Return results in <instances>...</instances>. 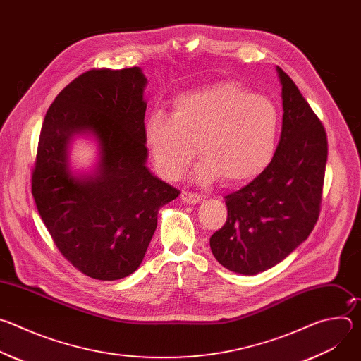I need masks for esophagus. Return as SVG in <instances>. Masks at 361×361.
Returning <instances> with one entry per match:
<instances>
[{"instance_id": "obj_1", "label": "esophagus", "mask_w": 361, "mask_h": 361, "mask_svg": "<svg viewBox=\"0 0 361 361\" xmlns=\"http://www.w3.org/2000/svg\"><path fill=\"white\" fill-rule=\"evenodd\" d=\"M183 202H187V204H197L201 201V195L200 194H195V192H190V191H181L180 194Z\"/></svg>"}]
</instances>
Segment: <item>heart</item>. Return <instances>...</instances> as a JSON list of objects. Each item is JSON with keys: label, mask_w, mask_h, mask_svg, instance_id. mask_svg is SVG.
Here are the masks:
<instances>
[{"label": "heart", "mask_w": 361, "mask_h": 361, "mask_svg": "<svg viewBox=\"0 0 361 361\" xmlns=\"http://www.w3.org/2000/svg\"><path fill=\"white\" fill-rule=\"evenodd\" d=\"M279 110L274 102L251 94L235 81H220L184 92L173 101L170 118L152 113L145 142L159 170L178 177L191 163L197 145L201 181L221 178L227 185L250 181L271 161Z\"/></svg>", "instance_id": "b5f03b06"}]
</instances>
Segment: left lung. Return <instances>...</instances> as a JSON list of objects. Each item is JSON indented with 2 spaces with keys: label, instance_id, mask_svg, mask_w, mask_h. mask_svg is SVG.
Returning a JSON list of instances; mask_svg holds the SVG:
<instances>
[{
  "label": "left lung",
  "instance_id": "8db88e82",
  "mask_svg": "<svg viewBox=\"0 0 361 361\" xmlns=\"http://www.w3.org/2000/svg\"><path fill=\"white\" fill-rule=\"evenodd\" d=\"M283 127L270 164L226 195L227 220L210 237L217 262L252 276L271 269L313 231L323 195L327 134L294 81L277 67Z\"/></svg>",
  "mask_w": 361,
  "mask_h": 361
}]
</instances>
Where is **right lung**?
<instances>
[{
  "instance_id": "add662e5",
  "label": "right lung",
  "mask_w": 361,
  "mask_h": 361,
  "mask_svg": "<svg viewBox=\"0 0 361 361\" xmlns=\"http://www.w3.org/2000/svg\"><path fill=\"white\" fill-rule=\"evenodd\" d=\"M145 84L138 67L85 71L56 97L41 127L31 174L37 210L60 252L95 280L138 269L160 207L180 194L145 167ZM81 132L102 147L95 176L68 169L66 145Z\"/></svg>"
}]
</instances>
